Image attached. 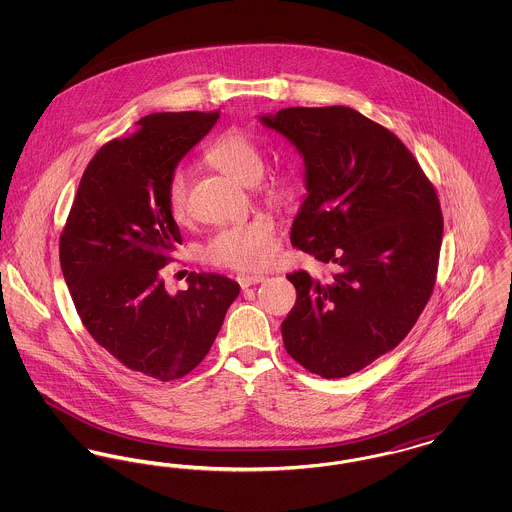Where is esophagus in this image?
Returning a JSON list of instances; mask_svg holds the SVG:
<instances>
[{
  "label": "esophagus",
  "instance_id": "34e87169",
  "mask_svg": "<svg viewBox=\"0 0 512 512\" xmlns=\"http://www.w3.org/2000/svg\"><path fill=\"white\" fill-rule=\"evenodd\" d=\"M236 280H238V284H240L242 288H249V286H255V284L263 282L265 276H263V274H238Z\"/></svg>",
  "mask_w": 512,
  "mask_h": 512
}]
</instances>
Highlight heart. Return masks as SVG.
Wrapping results in <instances>:
<instances>
[{
  "instance_id": "b5f03b06",
  "label": "heart",
  "mask_w": 512,
  "mask_h": 512,
  "mask_svg": "<svg viewBox=\"0 0 512 512\" xmlns=\"http://www.w3.org/2000/svg\"><path fill=\"white\" fill-rule=\"evenodd\" d=\"M205 157L209 165L242 184L257 182L265 169L261 149L242 130H228L220 134L207 149ZM284 190L286 184L278 178L267 180L261 186V194L267 195L268 199L282 197ZM167 205L174 219H186L188 174L182 167L172 172L169 178ZM203 259L211 265L232 270L268 267L276 259V222L267 215H259L220 228L203 245Z\"/></svg>"
}]
</instances>
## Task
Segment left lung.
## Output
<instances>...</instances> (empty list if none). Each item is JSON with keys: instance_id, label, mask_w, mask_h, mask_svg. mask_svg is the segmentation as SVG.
I'll return each instance as SVG.
<instances>
[{"instance_id": "8db88e82", "label": "left lung", "mask_w": 512, "mask_h": 512, "mask_svg": "<svg viewBox=\"0 0 512 512\" xmlns=\"http://www.w3.org/2000/svg\"><path fill=\"white\" fill-rule=\"evenodd\" d=\"M305 161L307 197L292 245L326 276L295 270L282 322L286 351L309 372L343 378L397 347L436 286L443 215L407 146L343 105L288 107L261 117Z\"/></svg>"}]
</instances>
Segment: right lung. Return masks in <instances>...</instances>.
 Masks as SVG:
<instances>
[{
	"label": "right lung",
	"instance_id": "right-lung-1",
	"mask_svg": "<svg viewBox=\"0 0 512 512\" xmlns=\"http://www.w3.org/2000/svg\"><path fill=\"white\" fill-rule=\"evenodd\" d=\"M219 111L153 113L98 149L80 178L59 238V261L76 313L119 363L171 382L209 353L240 286L188 274L171 295L161 268L182 244L167 205L178 161L213 128Z\"/></svg>",
	"mask_w": 512,
	"mask_h": 512
}]
</instances>
